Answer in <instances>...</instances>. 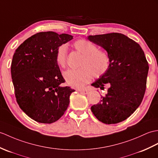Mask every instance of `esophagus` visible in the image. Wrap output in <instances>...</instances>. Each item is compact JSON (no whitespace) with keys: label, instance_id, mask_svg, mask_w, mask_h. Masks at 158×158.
<instances>
[{"label":"esophagus","instance_id":"esophagus-1","mask_svg":"<svg viewBox=\"0 0 158 158\" xmlns=\"http://www.w3.org/2000/svg\"><path fill=\"white\" fill-rule=\"evenodd\" d=\"M79 91L83 94H88L89 93V91L87 89H81V90H79Z\"/></svg>","mask_w":158,"mask_h":158}]
</instances>
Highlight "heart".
Returning a JSON list of instances; mask_svg holds the SVG:
<instances>
[{
  "instance_id": "1",
  "label": "heart",
  "mask_w": 158,
  "mask_h": 158,
  "mask_svg": "<svg viewBox=\"0 0 158 158\" xmlns=\"http://www.w3.org/2000/svg\"><path fill=\"white\" fill-rule=\"evenodd\" d=\"M73 48L83 55L77 69H69L63 73V77L69 86L83 87L92 80L94 76L99 77L107 72L110 64L109 55L105 51L98 50L95 44L86 40H79L73 43ZM67 47L64 44L58 48L55 60L60 67L67 63Z\"/></svg>"
}]
</instances>
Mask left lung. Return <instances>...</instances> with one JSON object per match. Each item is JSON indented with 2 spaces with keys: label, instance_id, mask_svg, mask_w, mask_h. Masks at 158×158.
<instances>
[{
  "label": "left lung",
  "instance_id": "obj_1",
  "mask_svg": "<svg viewBox=\"0 0 158 158\" xmlns=\"http://www.w3.org/2000/svg\"><path fill=\"white\" fill-rule=\"evenodd\" d=\"M90 42L109 55L108 70L91 85L107 94L91 107L94 116L105 124H116L129 117L141 104L146 89L149 66L140 45L119 33L89 35Z\"/></svg>",
  "mask_w": 158,
  "mask_h": 158
}]
</instances>
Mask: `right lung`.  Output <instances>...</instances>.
Masks as SVG:
<instances>
[{
    "label": "right lung",
    "instance_id": "right-lung-1",
    "mask_svg": "<svg viewBox=\"0 0 158 158\" xmlns=\"http://www.w3.org/2000/svg\"><path fill=\"white\" fill-rule=\"evenodd\" d=\"M73 36L54 31L37 33L17 48L11 62V77L20 108L36 122L50 124L64 114L75 91L65 82L55 60L58 48Z\"/></svg>",
    "mask_w": 158,
    "mask_h": 158
}]
</instances>
